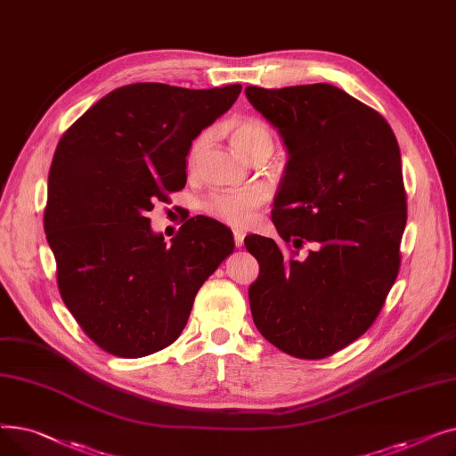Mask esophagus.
<instances>
[{
  "mask_svg": "<svg viewBox=\"0 0 456 456\" xmlns=\"http://www.w3.org/2000/svg\"><path fill=\"white\" fill-rule=\"evenodd\" d=\"M244 238H246L244 231H240V229L234 231V244H236V248H242L244 246Z\"/></svg>",
  "mask_w": 456,
  "mask_h": 456,
  "instance_id": "34e87169",
  "label": "esophagus"
}]
</instances>
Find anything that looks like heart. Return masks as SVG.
<instances>
[{"label": "heart", "instance_id": "1", "mask_svg": "<svg viewBox=\"0 0 456 456\" xmlns=\"http://www.w3.org/2000/svg\"><path fill=\"white\" fill-rule=\"evenodd\" d=\"M231 142L234 148L240 151L248 160H253L256 157H270L273 151V131L265 122V119L255 118V116H242L236 118L234 122L229 126ZM207 134H201L194 140L188 153V162L191 164L198 155L201 153L205 146ZM260 205V196L256 191H218V194H212L205 203L203 208L207 214L214 216L222 222H227L231 225H248L255 210Z\"/></svg>", "mask_w": 456, "mask_h": 456}]
</instances>
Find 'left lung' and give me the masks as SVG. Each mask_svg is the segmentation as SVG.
I'll return each instance as SVG.
<instances>
[{
	"mask_svg": "<svg viewBox=\"0 0 456 456\" xmlns=\"http://www.w3.org/2000/svg\"><path fill=\"white\" fill-rule=\"evenodd\" d=\"M246 95L289 150L272 210L282 244L246 238L260 266L253 322L277 349L318 361L362 337L397 279L406 225L399 146L377 110L327 83L248 86ZM305 243L314 248L299 254Z\"/></svg>",
	"mask_w": 456,
	"mask_h": 456,
	"instance_id": "left-lung-1",
	"label": "left lung"
}]
</instances>
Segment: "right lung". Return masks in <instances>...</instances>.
I'll return each instance as SVG.
<instances>
[{"instance_id":"obj_1","label":"right lung","mask_w":456,"mask_h":456,"mask_svg":"<svg viewBox=\"0 0 456 456\" xmlns=\"http://www.w3.org/2000/svg\"><path fill=\"white\" fill-rule=\"evenodd\" d=\"M240 85L116 88L59 140L44 208L59 292L103 351L140 358L174 344L201 284L232 253V232L196 216L172 244L148 212L186 184V155L227 112Z\"/></svg>"}]
</instances>
